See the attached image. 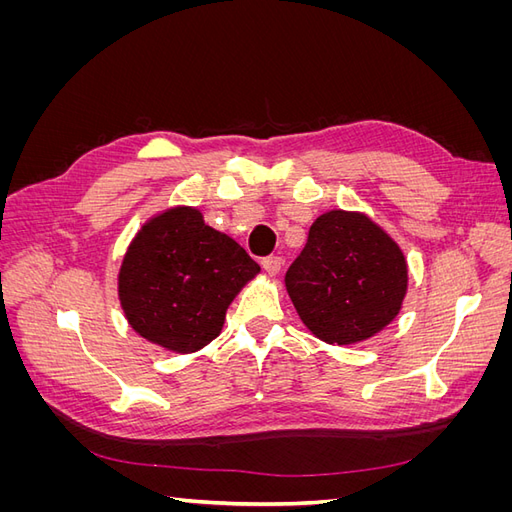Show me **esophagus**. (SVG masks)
<instances>
[{
    "label": "esophagus",
    "instance_id": "1",
    "mask_svg": "<svg viewBox=\"0 0 512 512\" xmlns=\"http://www.w3.org/2000/svg\"><path fill=\"white\" fill-rule=\"evenodd\" d=\"M282 265H284V260H282L280 256H267V258H262V269H265L269 275L280 273Z\"/></svg>",
    "mask_w": 512,
    "mask_h": 512
}]
</instances>
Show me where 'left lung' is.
<instances>
[{
	"label": "left lung",
	"instance_id": "left-lung-1",
	"mask_svg": "<svg viewBox=\"0 0 512 512\" xmlns=\"http://www.w3.org/2000/svg\"><path fill=\"white\" fill-rule=\"evenodd\" d=\"M408 267L397 243L363 213L329 211L309 228L286 271V290L305 327L327 344H356L397 314Z\"/></svg>",
	"mask_w": 512,
	"mask_h": 512
}]
</instances>
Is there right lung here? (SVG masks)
Here are the masks:
<instances>
[{"mask_svg":"<svg viewBox=\"0 0 512 512\" xmlns=\"http://www.w3.org/2000/svg\"><path fill=\"white\" fill-rule=\"evenodd\" d=\"M260 271L243 247L190 207L168 209L138 232L119 271L132 329L173 352H194L222 331L226 309Z\"/></svg>","mask_w":512,"mask_h":512,"instance_id":"right-lung-1","label":"right lung"}]
</instances>
